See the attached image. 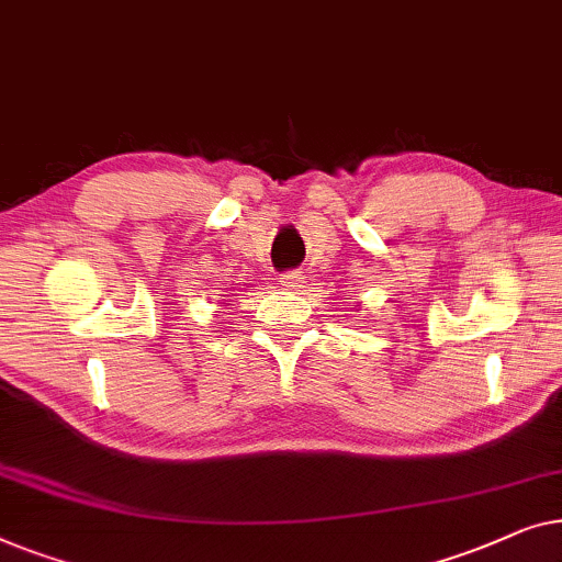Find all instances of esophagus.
Instances as JSON below:
<instances>
[{"label": "esophagus", "instance_id": "34e87169", "mask_svg": "<svg viewBox=\"0 0 562 562\" xmlns=\"http://www.w3.org/2000/svg\"><path fill=\"white\" fill-rule=\"evenodd\" d=\"M278 282L288 290H297V288H303V274H300V272H284V274H280Z\"/></svg>", "mask_w": 562, "mask_h": 562}]
</instances>
